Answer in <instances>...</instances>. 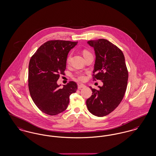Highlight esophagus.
Instances as JSON below:
<instances>
[{"instance_id": "esophagus-1", "label": "esophagus", "mask_w": 156, "mask_h": 156, "mask_svg": "<svg viewBox=\"0 0 156 156\" xmlns=\"http://www.w3.org/2000/svg\"><path fill=\"white\" fill-rule=\"evenodd\" d=\"M86 87V86H85L84 84H79V85H78V89H82V88H84V87Z\"/></svg>"}]
</instances>
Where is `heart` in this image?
I'll use <instances>...</instances> for the list:
<instances>
[{"label":"heart","instance_id":"b5f03b06","mask_svg":"<svg viewBox=\"0 0 156 156\" xmlns=\"http://www.w3.org/2000/svg\"><path fill=\"white\" fill-rule=\"evenodd\" d=\"M88 53H89V52L88 51H87V50H84L83 52V56H85L86 55H87V54H88ZM70 55H69V56H68V58H67V61L69 62V61L70 60ZM77 77L78 79H79V80H83L85 79L84 76L82 74H77Z\"/></svg>","mask_w":156,"mask_h":156}]
</instances>
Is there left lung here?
Instances as JSON below:
<instances>
[{
  "label": "left lung",
  "instance_id": "left-lung-1",
  "mask_svg": "<svg viewBox=\"0 0 156 156\" xmlns=\"http://www.w3.org/2000/svg\"><path fill=\"white\" fill-rule=\"evenodd\" d=\"M93 48L96 55L93 73L94 79L101 80L98 90L93 89L92 95L86 101L91 113L98 117L110 114L119 105L125 94L128 71L123 52L106 39L87 41Z\"/></svg>",
  "mask_w": 156,
  "mask_h": 156
}]
</instances>
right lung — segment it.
Returning <instances> with one entry per match:
<instances>
[{"mask_svg": "<svg viewBox=\"0 0 156 156\" xmlns=\"http://www.w3.org/2000/svg\"><path fill=\"white\" fill-rule=\"evenodd\" d=\"M77 41H50L43 44L30 58L29 65V89L33 102L42 112L51 115L64 112L69 96L77 89L70 82L62 89L57 83L60 74H65L69 52Z\"/></svg>", "mask_w": 156, "mask_h": 156, "instance_id": "right-lung-1", "label": "right lung"}]
</instances>
